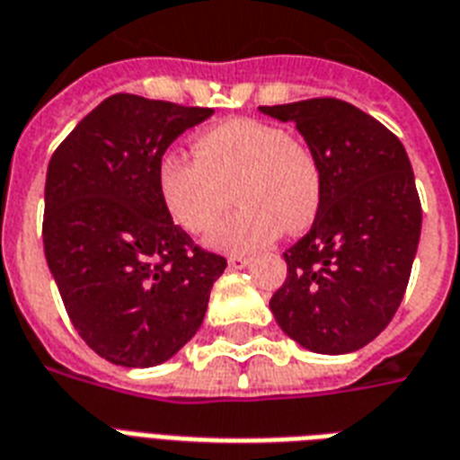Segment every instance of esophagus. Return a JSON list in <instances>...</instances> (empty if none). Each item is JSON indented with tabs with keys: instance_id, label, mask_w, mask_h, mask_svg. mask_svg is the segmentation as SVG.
I'll use <instances>...</instances> for the list:
<instances>
[{
	"instance_id": "34e87169",
	"label": "esophagus",
	"mask_w": 460,
	"mask_h": 460,
	"mask_svg": "<svg viewBox=\"0 0 460 460\" xmlns=\"http://www.w3.org/2000/svg\"><path fill=\"white\" fill-rule=\"evenodd\" d=\"M249 261H252L249 256H242V254H230V256H227V263H230L233 269H247Z\"/></svg>"
}]
</instances>
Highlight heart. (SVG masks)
<instances>
[{
	"instance_id": "b5f03b06",
	"label": "heart",
	"mask_w": 460,
	"mask_h": 460,
	"mask_svg": "<svg viewBox=\"0 0 460 460\" xmlns=\"http://www.w3.org/2000/svg\"><path fill=\"white\" fill-rule=\"evenodd\" d=\"M191 158L165 151L158 160V194L170 218L191 234L208 233L230 204H242L208 244L252 252L283 233L312 226L322 204V170L314 153L276 124L233 117L194 138Z\"/></svg>"
}]
</instances>
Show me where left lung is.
Instances as JSON below:
<instances>
[{
  "instance_id": "1",
  "label": "left lung",
  "mask_w": 460,
  "mask_h": 460,
  "mask_svg": "<svg viewBox=\"0 0 460 460\" xmlns=\"http://www.w3.org/2000/svg\"><path fill=\"white\" fill-rule=\"evenodd\" d=\"M259 110L293 122L322 170V204L283 254L288 279L270 312L307 350H359L396 314L418 252L422 208L408 153L382 122L336 98Z\"/></svg>"
}]
</instances>
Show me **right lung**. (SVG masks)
Masks as SVG:
<instances>
[{
  "mask_svg": "<svg viewBox=\"0 0 460 460\" xmlns=\"http://www.w3.org/2000/svg\"><path fill=\"white\" fill-rule=\"evenodd\" d=\"M213 115L117 93L52 153L42 244L74 329L101 358L155 367L204 322L223 256L174 226L158 194V160Z\"/></svg>",
  "mask_w": 460,
  "mask_h": 460,
  "instance_id": "1",
  "label": "right lung"
}]
</instances>
